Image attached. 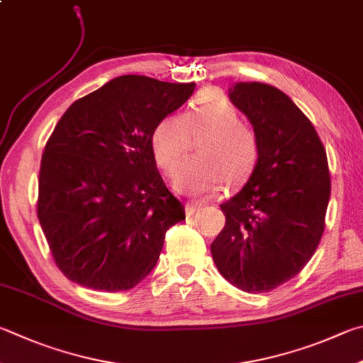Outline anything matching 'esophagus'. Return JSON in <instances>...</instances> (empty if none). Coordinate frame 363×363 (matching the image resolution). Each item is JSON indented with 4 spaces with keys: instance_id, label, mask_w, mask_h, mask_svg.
<instances>
[{
    "instance_id": "obj_1",
    "label": "esophagus",
    "mask_w": 363,
    "mask_h": 363,
    "mask_svg": "<svg viewBox=\"0 0 363 363\" xmlns=\"http://www.w3.org/2000/svg\"><path fill=\"white\" fill-rule=\"evenodd\" d=\"M201 208H203V204H201V203H195V201H190V203H187V206H186V209H187V214H195L196 211L201 209Z\"/></svg>"
}]
</instances>
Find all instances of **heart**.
I'll return each instance as SVG.
<instances>
[{
	"mask_svg": "<svg viewBox=\"0 0 363 363\" xmlns=\"http://www.w3.org/2000/svg\"><path fill=\"white\" fill-rule=\"evenodd\" d=\"M204 136L199 143V159L182 164L174 176V187L189 195H203L222 186L223 179L238 182L259 160L260 143L250 123L241 121L222 91L204 89L184 113L164 116L150 130L149 144L154 160L164 173L179 167L189 149V136Z\"/></svg>",
	"mask_w": 363,
	"mask_h": 363,
	"instance_id": "b5f03b06",
	"label": "heart"
}]
</instances>
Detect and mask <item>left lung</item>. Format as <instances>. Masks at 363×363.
Listing matches in <instances>:
<instances>
[{"mask_svg":"<svg viewBox=\"0 0 363 363\" xmlns=\"http://www.w3.org/2000/svg\"><path fill=\"white\" fill-rule=\"evenodd\" d=\"M260 143L249 181L220 209L225 225L211 245L217 269L250 294L295 278L318 249L330 199L325 147L284 91L263 82L228 89Z\"/></svg>","mask_w":363,"mask_h":363,"instance_id":"left-lung-1","label":"left lung"}]
</instances>
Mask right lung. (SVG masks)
<instances>
[{"mask_svg":"<svg viewBox=\"0 0 363 363\" xmlns=\"http://www.w3.org/2000/svg\"><path fill=\"white\" fill-rule=\"evenodd\" d=\"M195 84L121 76L79 98L45 143L38 219L58 269L94 291H128L152 272L186 219L150 150V130Z\"/></svg>","mask_w":363,"mask_h":363,"instance_id":"add662e5","label":"right lung"}]
</instances>
